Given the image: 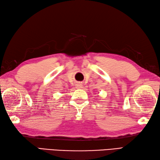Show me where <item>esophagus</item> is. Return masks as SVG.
I'll list each match as a JSON object with an SVG mask.
<instances>
[{
  "instance_id": "esophagus-1",
  "label": "esophagus",
  "mask_w": 160,
  "mask_h": 160,
  "mask_svg": "<svg viewBox=\"0 0 160 160\" xmlns=\"http://www.w3.org/2000/svg\"><path fill=\"white\" fill-rule=\"evenodd\" d=\"M82 84L81 83H77V85H76V88H82Z\"/></svg>"
}]
</instances>
